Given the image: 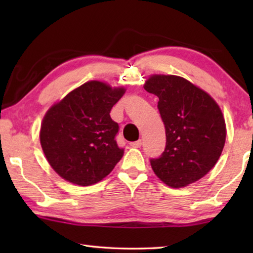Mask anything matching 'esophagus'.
<instances>
[{
	"instance_id": "34e87169",
	"label": "esophagus",
	"mask_w": 253,
	"mask_h": 253,
	"mask_svg": "<svg viewBox=\"0 0 253 253\" xmlns=\"http://www.w3.org/2000/svg\"><path fill=\"white\" fill-rule=\"evenodd\" d=\"M131 147H135V148H139L140 146H142V140H136V142H131L130 144Z\"/></svg>"
}]
</instances>
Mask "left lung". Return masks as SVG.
<instances>
[{"label": "left lung", "instance_id": "obj_1", "mask_svg": "<svg viewBox=\"0 0 253 253\" xmlns=\"http://www.w3.org/2000/svg\"><path fill=\"white\" fill-rule=\"evenodd\" d=\"M145 90L158 97L166 146L151 165L166 185L179 188L202 178L221 156L225 122L219 105L202 89L173 75H153Z\"/></svg>", "mask_w": 253, "mask_h": 253}]
</instances>
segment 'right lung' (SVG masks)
<instances>
[{
	"label": "right lung",
	"mask_w": 253,
	"mask_h": 253,
	"mask_svg": "<svg viewBox=\"0 0 253 253\" xmlns=\"http://www.w3.org/2000/svg\"><path fill=\"white\" fill-rule=\"evenodd\" d=\"M124 93L123 87L88 81L46 111L40 143L51 168L66 181L92 185L121 161L124 148L115 139L119 126L109 113Z\"/></svg>",
	"instance_id": "obj_1"
}]
</instances>
